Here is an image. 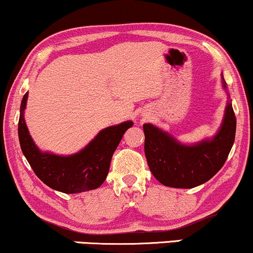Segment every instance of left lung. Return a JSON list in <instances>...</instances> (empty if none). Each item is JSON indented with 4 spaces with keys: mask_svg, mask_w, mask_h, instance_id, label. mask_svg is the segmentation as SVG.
<instances>
[{
    "mask_svg": "<svg viewBox=\"0 0 253 253\" xmlns=\"http://www.w3.org/2000/svg\"><path fill=\"white\" fill-rule=\"evenodd\" d=\"M221 80L228 100L221 126L211 138L187 145L155 125L143 126L147 164L163 185L182 189L197 187L210 181L225 164L236 138L237 120L223 76Z\"/></svg>",
    "mask_w": 253,
    "mask_h": 253,
    "instance_id": "left-lung-1",
    "label": "left lung"
}]
</instances>
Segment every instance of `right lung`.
<instances>
[{"mask_svg":"<svg viewBox=\"0 0 253 253\" xmlns=\"http://www.w3.org/2000/svg\"><path fill=\"white\" fill-rule=\"evenodd\" d=\"M28 92L22 97L19 119V140L22 153L34 173L52 189L77 194L96 189L104 182L110 161L132 121H125L97 133L90 143L74 155L62 156L45 152L37 146L25 121Z\"/></svg>","mask_w":253,"mask_h":253,"instance_id":"1","label":"right lung"}]
</instances>
